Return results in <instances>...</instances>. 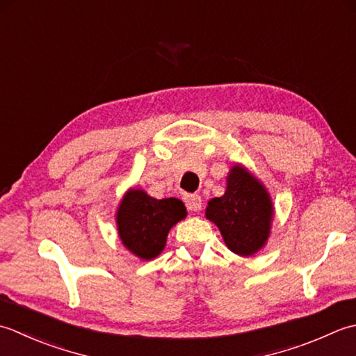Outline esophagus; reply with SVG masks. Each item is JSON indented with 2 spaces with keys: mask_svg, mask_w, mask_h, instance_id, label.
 <instances>
[{
  "mask_svg": "<svg viewBox=\"0 0 356 356\" xmlns=\"http://www.w3.org/2000/svg\"><path fill=\"white\" fill-rule=\"evenodd\" d=\"M184 201H186L187 209L192 210V212H198V210L201 209V204H202V200H201V197H200L198 193L186 195Z\"/></svg>",
  "mask_w": 356,
  "mask_h": 356,
  "instance_id": "obj_1",
  "label": "esophagus"
}]
</instances>
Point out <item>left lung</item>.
I'll return each mask as SVG.
<instances>
[{
	"mask_svg": "<svg viewBox=\"0 0 356 356\" xmlns=\"http://www.w3.org/2000/svg\"><path fill=\"white\" fill-rule=\"evenodd\" d=\"M206 216L218 226L232 252L248 257L267 241L273 207L263 184L235 165L227 177L226 193L209 201Z\"/></svg>",
	"mask_w": 356,
	"mask_h": 356,
	"instance_id": "obj_1",
	"label": "left lung"
}]
</instances>
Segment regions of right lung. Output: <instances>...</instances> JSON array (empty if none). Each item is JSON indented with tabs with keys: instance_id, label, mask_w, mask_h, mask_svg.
<instances>
[{
	"instance_id": "add662e5",
	"label": "right lung",
	"mask_w": 356,
	"mask_h": 356,
	"mask_svg": "<svg viewBox=\"0 0 356 356\" xmlns=\"http://www.w3.org/2000/svg\"><path fill=\"white\" fill-rule=\"evenodd\" d=\"M187 210L177 198L155 200L143 191H130L122 198L117 224L122 244L143 259L158 257L165 245L173 224L183 220Z\"/></svg>"
}]
</instances>
